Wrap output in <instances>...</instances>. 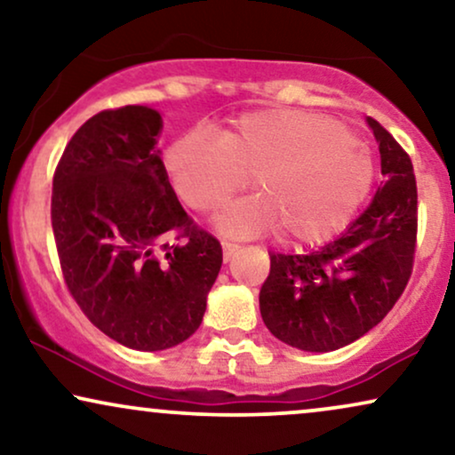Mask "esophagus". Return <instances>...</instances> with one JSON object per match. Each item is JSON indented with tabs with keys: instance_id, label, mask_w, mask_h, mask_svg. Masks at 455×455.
<instances>
[{
	"instance_id": "34e87169",
	"label": "esophagus",
	"mask_w": 455,
	"mask_h": 455,
	"mask_svg": "<svg viewBox=\"0 0 455 455\" xmlns=\"http://www.w3.org/2000/svg\"><path fill=\"white\" fill-rule=\"evenodd\" d=\"M221 246H223V259H226V261H229V259H232V257L235 255V252L240 251V244H235V242L223 240Z\"/></svg>"
}]
</instances>
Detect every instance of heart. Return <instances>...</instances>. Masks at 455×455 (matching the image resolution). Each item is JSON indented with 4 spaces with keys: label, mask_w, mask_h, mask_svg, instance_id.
I'll return each instance as SVG.
<instances>
[{
    "label": "heart",
    "mask_w": 455,
    "mask_h": 455,
    "mask_svg": "<svg viewBox=\"0 0 455 455\" xmlns=\"http://www.w3.org/2000/svg\"><path fill=\"white\" fill-rule=\"evenodd\" d=\"M163 163L177 198L200 213L251 175L259 194L226 206L220 228L238 235L280 228L305 244L345 228L374 181L368 150L343 123L291 108L244 112L220 133L192 129L171 141Z\"/></svg>",
    "instance_id": "obj_1"
}]
</instances>
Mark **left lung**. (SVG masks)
Returning <instances> with one entry per match:
<instances>
[{
    "instance_id": "obj_1",
    "label": "left lung",
    "mask_w": 455,
    "mask_h": 455,
    "mask_svg": "<svg viewBox=\"0 0 455 455\" xmlns=\"http://www.w3.org/2000/svg\"><path fill=\"white\" fill-rule=\"evenodd\" d=\"M385 186L345 234L307 255L269 252L259 292L261 317L282 343L334 351L385 320L414 267L418 188L414 164L397 140L370 116Z\"/></svg>"
}]
</instances>
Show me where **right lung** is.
<instances>
[{"instance_id": "right-lung-1", "label": "right lung", "mask_w": 455, "mask_h": 455, "mask_svg": "<svg viewBox=\"0 0 455 455\" xmlns=\"http://www.w3.org/2000/svg\"><path fill=\"white\" fill-rule=\"evenodd\" d=\"M161 112L123 106L93 115L64 148L52 229L68 292L116 343L163 351L196 332L221 269L169 184L156 148Z\"/></svg>"}]
</instances>
